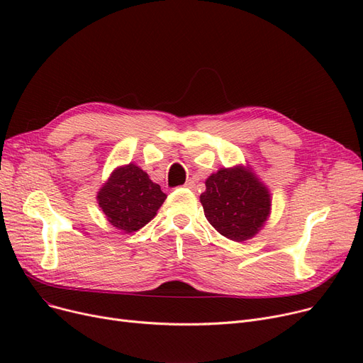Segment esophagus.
<instances>
[{
  "label": "esophagus",
  "mask_w": 363,
  "mask_h": 363,
  "mask_svg": "<svg viewBox=\"0 0 363 363\" xmlns=\"http://www.w3.org/2000/svg\"><path fill=\"white\" fill-rule=\"evenodd\" d=\"M184 187H186V189H194V187H195V182H194V180H187V182L184 183Z\"/></svg>",
  "instance_id": "obj_1"
}]
</instances>
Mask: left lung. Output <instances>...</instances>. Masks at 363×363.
<instances>
[{
	"mask_svg": "<svg viewBox=\"0 0 363 363\" xmlns=\"http://www.w3.org/2000/svg\"><path fill=\"white\" fill-rule=\"evenodd\" d=\"M199 199L210 225L237 242L253 238L271 211V195L265 184L241 165L211 174Z\"/></svg>",
	"mask_w": 363,
	"mask_h": 363,
	"instance_id": "1",
	"label": "left lung"
}]
</instances>
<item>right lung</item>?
Segmentation results:
<instances>
[{
  "label": "right lung",
  "mask_w": 363,
  "mask_h": 363,
  "mask_svg": "<svg viewBox=\"0 0 363 363\" xmlns=\"http://www.w3.org/2000/svg\"><path fill=\"white\" fill-rule=\"evenodd\" d=\"M167 195L135 164L116 168L98 192V204L107 220L126 234L147 225Z\"/></svg>",
  "instance_id": "right-lung-1"
}]
</instances>
